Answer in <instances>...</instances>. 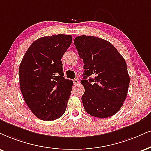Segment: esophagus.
Instances as JSON below:
<instances>
[{"instance_id":"obj_1","label":"esophagus","mask_w":151,"mask_h":151,"mask_svg":"<svg viewBox=\"0 0 151 151\" xmlns=\"http://www.w3.org/2000/svg\"><path fill=\"white\" fill-rule=\"evenodd\" d=\"M73 83L74 85H78L79 84V80L78 79H74L73 80Z\"/></svg>"}]
</instances>
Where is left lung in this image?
<instances>
[{"label": "left lung", "mask_w": 151, "mask_h": 151, "mask_svg": "<svg viewBox=\"0 0 151 151\" xmlns=\"http://www.w3.org/2000/svg\"><path fill=\"white\" fill-rule=\"evenodd\" d=\"M78 55L84 62L85 87L82 102L89 114L106 118L115 115L125 101L129 76L122 55L111 42L92 36L74 40ZM94 76V79L87 78Z\"/></svg>", "instance_id": "1"}]
</instances>
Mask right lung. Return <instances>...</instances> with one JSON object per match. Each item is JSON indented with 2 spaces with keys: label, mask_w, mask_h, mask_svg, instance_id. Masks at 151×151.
Masks as SVG:
<instances>
[{
  "label": "right lung",
  "mask_w": 151,
  "mask_h": 151,
  "mask_svg": "<svg viewBox=\"0 0 151 151\" xmlns=\"http://www.w3.org/2000/svg\"><path fill=\"white\" fill-rule=\"evenodd\" d=\"M71 42L70 35L42 37L31 45L20 63L22 96L40 120H56L66 111L73 83L64 78L61 60Z\"/></svg>",
  "instance_id": "right-lung-1"
}]
</instances>
